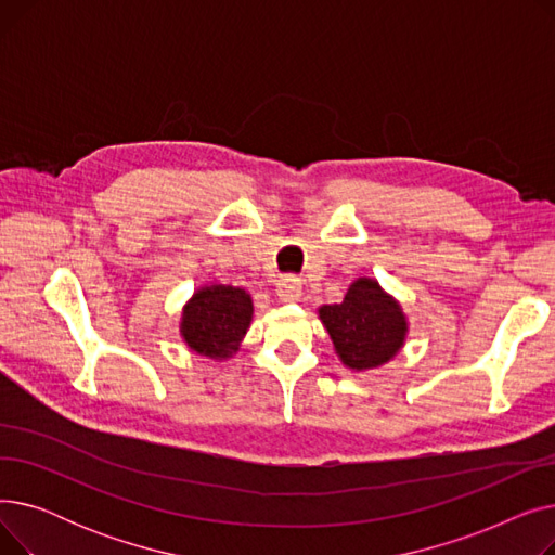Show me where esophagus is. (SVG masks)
Listing matches in <instances>:
<instances>
[{
    "label": "esophagus",
    "mask_w": 555,
    "mask_h": 555,
    "mask_svg": "<svg viewBox=\"0 0 555 555\" xmlns=\"http://www.w3.org/2000/svg\"><path fill=\"white\" fill-rule=\"evenodd\" d=\"M276 295L281 301L289 304V301H297L301 297V279L295 274H287L281 276L276 283Z\"/></svg>",
    "instance_id": "1"
}]
</instances>
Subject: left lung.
<instances>
[{"label":"left lung","mask_w":555,"mask_h":555,"mask_svg":"<svg viewBox=\"0 0 555 555\" xmlns=\"http://www.w3.org/2000/svg\"><path fill=\"white\" fill-rule=\"evenodd\" d=\"M319 317L348 369H375L389 362L404 341L400 306L373 279H358L341 304L322 306Z\"/></svg>","instance_id":"8db88e82"}]
</instances>
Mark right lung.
I'll return each mask as SVG.
<instances>
[{
	"label": "right lung",
	"mask_w": 555,
	"mask_h": 555,
	"mask_svg": "<svg viewBox=\"0 0 555 555\" xmlns=\"http://www.w3.org/2000/svg\"><path fill=\"white\" fill-rule=\"evenodd\" d=\"M251 322V297L241 287H202L184 308L182 335L199 356L229 358Z\"/></svg>",
	"instance_id": "obj_1"
}]
</instances>
